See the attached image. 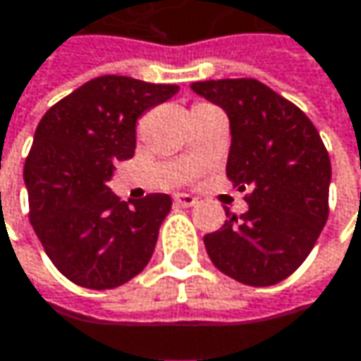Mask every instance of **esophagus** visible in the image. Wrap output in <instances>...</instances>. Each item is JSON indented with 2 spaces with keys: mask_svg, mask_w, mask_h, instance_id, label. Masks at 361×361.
I'll return each instance as SVG.
<instances>
[{
  "mask_svg": "<svg viewBox=\"0 0 361 361\" xmlns=\"http://www.w3.org/2000/svg\"><path fill=\"white\" fill-rule=\"evenodd\" d=\"M173 200H176L180 207H194V204L198 202V198H196L194 194H188V192H178V194L173 196Z\"/></svg>",
  "mask_w": 361,
  "mask_h": 361,
  "instance_id": "obj_1",
  "label": "esophagus"
}]
</instances>
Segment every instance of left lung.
<instances>
[{
    "label": "left lung",
    "instance_id": "obj_1",
    "mask_svg": "<svg viewBox=\"0 0 361 361\" xmlns=\"http://www.w3.org/2000/svg\"><path fill=\"white\" fill-rule=\"evenodd\" d=\"M229 117L227 178L247 211L204 235L213 264L252 287L287 279L310 254L326 219L331 159L314 123L293 103L252 78L190 86Z\"/></svg>",
    "mask_w": 361,
    "mask_h": 361
}]
</instances>
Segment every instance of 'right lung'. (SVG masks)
Returning <instances> with one entry per match:
<instances>
[{
  "mask_svg": "<svg viewBox=\"0 0 361 361\" xmlns=\"http://www.w3.org/2000/svg\"><path fill=\"white\" fill-rule=\"evenodd\" d=\"M180 86L99 76L55 103L37 126L24 165L30 223L51 262L86 289H114L148 264L167 194L132 207L109 188L115 163L134 157L138 117Z\"/></svg>",
  "mask_w": 361,
  "mask_h": 361,
  "instance_id": "1",
  "label": "right lung"
}]
</instances>
